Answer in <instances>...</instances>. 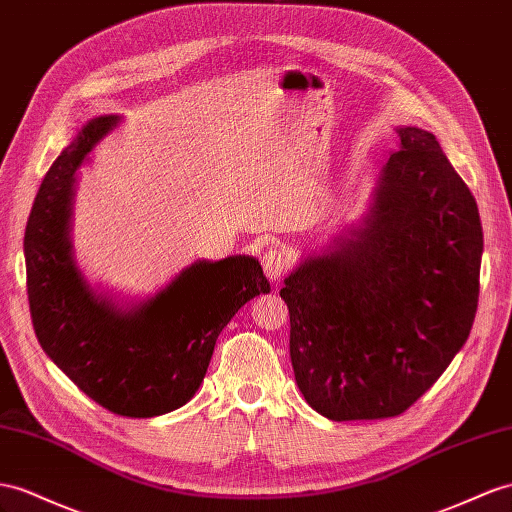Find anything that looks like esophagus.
I'll use <instances>...</instances> for the list:
<instances>
[{"mask_svg":"<svg viewBox=\"0 0 512 512\" xmlns=\"http://www.w3.org/2000/svg\"><path fill=\"white\" fill-rule=\"evenodd\" d=\"M261 266H264V272H266V277L270 281H279L283 274L290 270L292 257H290V253L285 251L283 244L270 242L264 257H261Z\"/></svg>","mask_w":512,"mask_h":512,"instance_id":"1","label":"esophagus"}]
</instances>
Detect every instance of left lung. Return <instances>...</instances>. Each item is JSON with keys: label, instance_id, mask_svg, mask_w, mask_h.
Returning <instances> with one entry per match:
<instances>
[{"label": "left lung", "instance_id": "left-lung-1", "mask_svg": "<svg viewBox=\"0 0 512 512\" xmlns=\"http://www.w3.org/2000/svg\"><path fill=\"white\" fill-rule=\"evenodd\" d=\"M365 225L285 279L290 357L313 411L404 413L467 342L478 309L482 225L430 131L400 127Z\"/></svg>", "mask_w": 512, "mask_h": 512}]
</instances>
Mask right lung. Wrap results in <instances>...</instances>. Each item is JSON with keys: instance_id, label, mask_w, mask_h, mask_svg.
<instances>
[{"instance_id": "obj_1", "label": "right lung", "mask_w": 512, "mask_h": 512, "mask_svg": "<svg viewBox=\"0 0 512 512\" xmlns=\"http://www.w3.org/2000/svg\"><path fill=\"white\" fill-rule=\"evenodd\" d=\"M119 116H99L51 164L25 227L34 333L47 357L103 409L155 417L186 404L207 372L220 331L248 300L268 294L259 261H194L134 309L95 294L71 259L75 170Z\"/></svg>"}]
</instances>
